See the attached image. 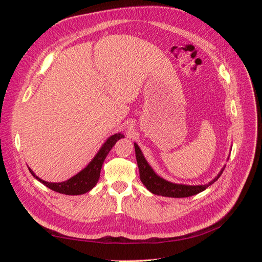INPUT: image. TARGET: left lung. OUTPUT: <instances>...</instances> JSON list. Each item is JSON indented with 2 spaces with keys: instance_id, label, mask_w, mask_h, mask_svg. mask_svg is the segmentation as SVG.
<instances>
[{
  "instance_id": "obj_1",
  "label": "left lung",
  "mask_w": 262,
  "mask_h": 262,
  "mask_svg": "<svg viewBox=\"0 0 262 262\" xmlns=\"http://www.w3.org/2000/svg\"><path fill=\"white\" fill-rule=\"evenodd\" d=\"M134 148H136V156H137V162L139 166V171H140V179L142 181L148 191H150L154 194L162 195V196H169V198H187L191 196L196 193H200L204 191L209 186L215 182L220 176L223 172L225 166L220 170L217 176L212 179L210 182L205 185H185V184H175V182H171L158 176L157 173L150 167V165L145 160V157L142 153L141 148L137 143H134Z\"/></svg>"
}]
</instances>
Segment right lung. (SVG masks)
I'll list each match as a JSON object with an SVG mask.
<instances>
[{
    "label": "right lung",
    "mask_w": 262,
    "mask_h": 262,
    "mask_svg": "<svg viewBox=\"0 0 262 262\" xmlns=\"http://www.w3.org/2000/svg\"><path fill=\"white\" fill-rule=\"evenodd\" d=\"M124 138L122 133H116L114 136L109 137L104 144L101 145L97 154L94 156L93 160L89 163L84 169H82L80 172H77L75 176L71 177L70 179L61 182H48L46 180H42L36 176V173L28 167L31 175H33L38 181H40L46 187L53 190L55 192L64 193L69 195H78L84 194L86 192L91 191V190L96 186V184L99 180L101 166L104 164L105 158L107 157L110 149L116 144L118 140Z\"/></svg>",
    "instance_id": "1"
}]
</instances>
